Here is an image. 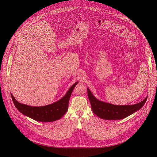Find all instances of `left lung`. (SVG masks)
<instances>
[{"label":"left lung","instance_id":"left-lung-1","mask_svg":"<svg viewBox=\"0 0 157 157\" xmlns=\"http://www.w3.org/2000/svg\"><path fill=\"white\" fill-rule=\"evenodd\" d=\"M87 90L92 111L95 115L105 120H120L130 116L143 107L147 99L146 97L143 101L134 105H116L98 100L88 88Z\"/></svg>","mask_w":157,"mask_h":157}]
</instances>
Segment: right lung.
<instances>
[{"mask_svg": "<svg viewBox=\"0 0 157 157\" xmlns=\"http://www.w3.org/2000/svg\"><path fill=\"white\" fill-rule=\"evenodd\" d=\"M77 82H75L59 101L48 105L33 107L19 103L11 94L14 105L17 110L28 117L39 122H53L59 120L67 112L71 93Z\"/></svg>", "mask_w": 157, "mask_h": 157, "instance_id": "1", "label": "right lung"}]
</instances>
